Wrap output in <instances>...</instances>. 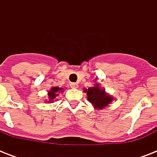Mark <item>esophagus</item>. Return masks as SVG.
I'll list each match as a JSON object with an SVG mask.
<instances>
[{
	"label": "esophagus",
	"mask_w": 157,
	"mask_h": 157,
	"mask_svg": "<svg viewBox=\"0 0 157 157\" xmlns=\"http://www.w3.org/2000/svg\"><path fill=\"white\" fill-rule=\"evenodd\" d=\"M70 86H71V88L76 89V88H78V84H77V83H71V84H70Z\"/></svg>",
	"instance_id": "34e87169"
}]
</instances>
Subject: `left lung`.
Instances as JSON below:
<instances>
[{
  "label": "left lung",
  "mask_w": 157,
  "mask_h": 157,
  "mask_svg": "<svg viewBox=\"0 0 157 157\" xmlns=\"http://www.w3.org/2000/svg\"><path fill=\"white\" fill-rule=\"evenodd\" d=\"M84 92L87 94V100L93 104L95 109H103L113 101L112 96L107 94L105 90H102L98 84L95 86L90 87L84 90Z\"/></svg>",
  "instance_id": "8db88e82"
}]
</instances>
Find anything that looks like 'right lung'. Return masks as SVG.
<instances>
[{
    "mask_svg": "<svg viewBox=\"0 0 157 157\" xmlns=\"http://www.w3.org/2000/svg\"><path fill=\"white\" fill-rule=\"evenodd\" d=\"M62 90H63V88H59L58 86L52 87L50 89V90L48 92V99H49V101H47V103H54L55 98L57 96H59V92H61Z\"/></svg>",
    "mask_w": 157,
    "mask_h": 157,
    "instance_id": "obj_1",
    "label": "right lung"
}]
</instances>
